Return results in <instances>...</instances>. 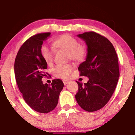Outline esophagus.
Returning a JSON list of instances; mask_svg holds the SVG:
<instances>
[{
	"instance_id": "1",
	"label": "esophagus",
	"mask_w": 135,
	"mask_h": 135,
	"mask_svg": "<svg viewBox=\"0 0 135 135\" xmlns=\"http://www.w3.org/2000/svg\"><path fill=\"white\" fill-rule=\"evenodd\" d=\"M63 84H64L65 85L69 83V82L68 81V80H63Z\"/></svg>"
}]
</instances>
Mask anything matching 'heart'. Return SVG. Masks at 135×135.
Returning <instances> with one entry per match:
<instances>
[{"mask_svg":"<svg viewBox=\"0 0 135 135\" xmlns=\"http://www.w3.org/2000/svg\"><path fill=\"white\" fill-rule=\"evenodd\" d=\"M52 47L55 50H63L66 52L68 59L77 61H83L86 58L88 48L86 45L80 44L75 38L70 35H62L52 42ZM41 55L47 65H52L53 61L54 50L46 45H42L41 48ZM74 65L70 63L58 65L52 69V74L60 79H68L70 76Z\"/></svg>","mask_w":135,"mask_h":135,"instance_id":"1","label":"heart"}]
</instances>
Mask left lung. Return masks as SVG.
I'll return each mask as SVG.
<instances>
[{
	"mask_svg": "<svg viewBox=\"0 0 135 135\" xmlns=\"http://www.w3.org/2000/svg\"><path fill=\"white\" fill-rule=\"evenodd\" d=\"M77 36L86 42V61L79 66L80 76L89 78L87 83L77 82V103L84 110L94 112L103 108L114 93L119 77L118 58L112 43L94 32Z\"/></svg>",
	"mask_w": 135,
	"mask_h": 135,
	"instance_id": "left-lung-1",
	"label": "left lung"
}]
</instances>
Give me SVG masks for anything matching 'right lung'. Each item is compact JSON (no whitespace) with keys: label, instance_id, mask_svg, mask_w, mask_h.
Listing matches in <instances>:
<instances>
[{"label":"right lung","instance_id":"add662e5","mask_svg":"<svg viewBox=\"0 0 135 135\" xmlns=\"http://www.w3.org/2000/svg\"><path fill=\"white\" fill-rule=\"evenodd\" d=\"M50 35L46 32L30 37L18 51L14 66L16 83L24 100L34 110L44 114L55 109L64 86L58 79L52 80L51 85L42 81L49 74L45 72L47 64L41 56V48Z\"/></svg>","mask_w":135,"mask_h":135}]
</instances>
